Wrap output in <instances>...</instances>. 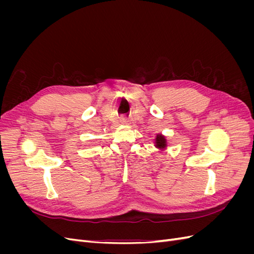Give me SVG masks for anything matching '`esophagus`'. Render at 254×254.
<instances>
[{"instance_id": "esophagus-1", "label": "esophagus", "mask_w": 254, "mask_h": 254, "mask_svg": "<svg viewBox=\"0 0 254 254\" xmlns=\"http://www.w3.org/2000/svg\"><path fill=\"white\" fill-rule=\"evenodd\" d=\"M121 122L123 123V124H128V120L126 118H122Z\"/></svg>"}]
</instances>
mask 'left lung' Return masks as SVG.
<instances>
[{"label": "left lung", "instance_id": "left-lung-1", "mask_svg": "<svg viewBox=\"0 0 254 254\" xmlns=\"http://www.w3.org/2000/svg\"><path fill=\"white\" fill-rule=\"evenodd\" d=\"M156 146L159 148H165L166 147V141H165V137L161 134H158L156 137Z\"/></svg>", "mask_w": 254, "mask_h": 254}]
</instances>
